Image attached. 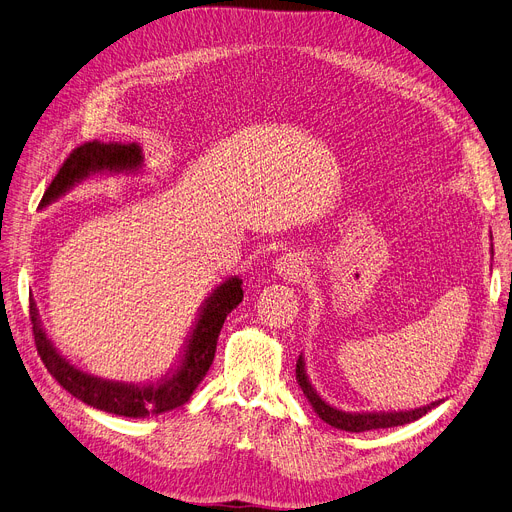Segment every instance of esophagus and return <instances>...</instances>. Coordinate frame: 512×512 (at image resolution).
I'll list each match as a JSON object with an SVG mask.
<instances>
[{"label":"esophagus","instance_id":"1","mask_svg":"<svg viewBox=\"0 0 512 512\" xmlns=\"http://www.w3.org/2000/svg\"><path fill=\"white\" fill-rule=\"evenodd\" d=\"M301 272V261L294 257V255H282L276 261V274L284 276V278H297Z\"/></svg>","mask_w":512,"mask_h":512}]
</instances>
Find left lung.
<instances>
[{
	"instance_id": "8db88e82",
	"label": "left lung",
	"mask_w": 512,
	"mask_h": 512,
	"mask_svg": "<svg viewBox=\"0 0 512 512\" xmlns=\"http://www.w3.org/2000/svg\"><path fill=\"white\" fill-rule=\"evenodd\" d=\"M494 255V249H492ZM297 382L303 390V394L307 396V400L311 402L313 411L319 415V419H324L328 425L336 427V429H344V432H369V429H384V427H396V425H405L411 421H417L419 417H423L425 413H429L432 409H436L438 405H442L444 400H436L432 405L427 407H419V409H411V411H371V413H346L340 411L317 394V390L311 386L309 375L305 369V357L301 355L297 361Z\"/></svg>"
}]
</instances>
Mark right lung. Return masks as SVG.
<instances>
[{
    "label": "right lung",
    "instance_id": "add662e5",
    "mask_svg": "<svg viewBox=\"0 0 512 512\" xmlns=\"http://www.w3.org/2000/svg\"><path fill=\"white\" fill-rule=\"evenodd\" d=\"M143 161L145 157L137 143L124 145L93 141L80 145L68 155L58 176L47 186L39 207H47L53 201H58L70 188L93 174L139 172L143 168ZM240 301L242 280L236 276L228 278L218 288L211 290V294L201 305L195 328L184 344L178 365L153 384L112 382L76 369L68 359L58 353V348L47 338L35 301H31V324L37 353L47 371L64 390H68L72 396L83 400L85 405L93 409L141 419L172 411L188 402V398L193 396L195 388L203 382L205 373L213 363L215 346H218V336L228 313L236 309Z\"/></svg>",
    "mask_w": 512,
    "mask_h": 512
}]
</instances>
